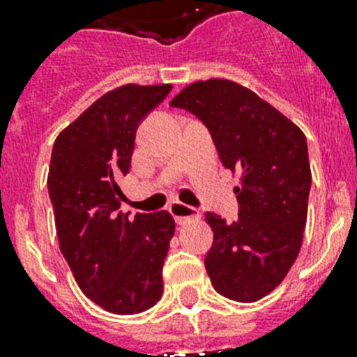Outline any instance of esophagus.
<instances>
[{"instance_id":"34e87169","label":"esophagus","mask_w":357,"mask_h":357,"mask_svg":"<svg viewBox=\"0 0 357 357\" xmlns=\"http://www.w3.org/2000/svg\"><path fill=\"white\" fill-rule=\"evenodd\" d=\"M170 213H172V217L176 218V222H178L179 226H183V224H187L189 220H196V218L200 217V213L196 211L195 207L185 206V204H179V202H176V204L170 206Z\"/></svg>"}]
</instances>
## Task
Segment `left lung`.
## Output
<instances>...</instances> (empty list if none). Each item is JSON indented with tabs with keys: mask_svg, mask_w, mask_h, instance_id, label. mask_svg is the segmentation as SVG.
<instances>
[{
	"mask_svg": "<svg viewBox=\"0 0 357 357\" xmlns=\"http://www.w3.org/2000/svg\"><path fill=\"white\" fill-rule=\"evenodd\" d=\"M170 105L206 123L224 167L241 174L237 220L206 215L215 235L206 255L213 287L237 302L263 298L287 276L304 238L311 187L305 135L229 79L190 83Z\"/></svg>",
	"mask_w": 357,
	"mask_h": 357,
	"instance_id": "left-lung-1",
	"label": "left lung"
}]
</instances>
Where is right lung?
<instances>
[{"label": "right lung", "instance_id": "obj_1", "mask_svg": "<svg viewBox=\"0 0 357 357\" xmlns=\"http://www.w3.org/2000/svg\"><path fill=\"white\" fill-rule=\"evenodd\" d=\"M172 85H123L59 133L47 190L59 246L79 289L109 313L150 310L162 294V263L174 237L168 211H120L119 179L129 172L135 133Z\"/></svg>", "mask_w": 357, "mask_h": 357}]
</instances>
